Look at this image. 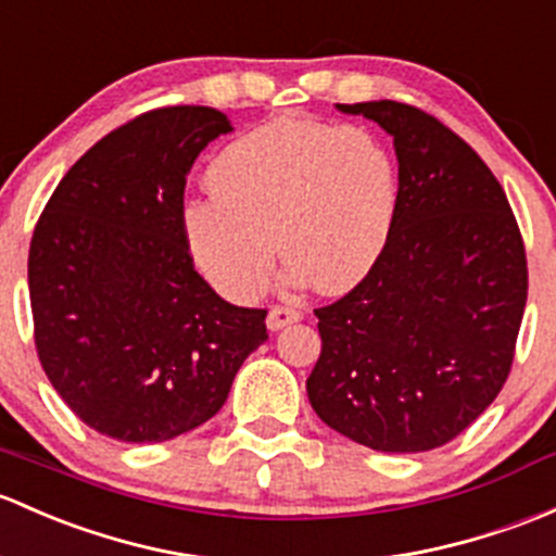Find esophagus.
<instances>
[{"label": "esophagus", "mask_w": 556, "mask_h": 556, "mask_svg": "<svg viewBox=\"0 0 556 556\" xmlns=\"http://www.w3.org/2000/svg\"><path fill=\"white\" fill-rule=\"evenodd\" d=\"M298 319H303V314L298 312V308H290V306H274L271 312H268L266 317V325L268 330H282V327L298 323Z\"/></svg>", "instance_id": "esophagus-1"}]
</instances>
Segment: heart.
Segmentation results:
<instances>
[{"label":"heart","instance_id":"heart-1","mask_svg":"<svg viewBox=\"0 0 556 556\" xmlns=\"http://www.w3.org/2000/svg\"><path fill=\"white\" fill-rule=\"evenodd\" d=\"M207 180L213 194L184 204V229L202 271L233 301L261 293L274 242L293 282L356 288L381 261L400 207V170L376 132L298 116L231 140Z\"/></svg>","mask_w":556,"mask_h":556}]
</instances>
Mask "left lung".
I'll list each match as a JSON object with an SVG mask.
<instances>
[{
	"label": "left lung",
	"mask_w": 556,
	"mask_h": 556,
	"mask_svg": "<svg viewBox=\"0 0 556 556\" xmlns=\"http://www.w3.org/2000/svg\"><path fill=\"white\" fill-rule=\"evenodd\" d=\"M336 109L394 138L400 207L372 271L314 308L308 402L359 445L424 453L469 429L509 378L528 301L522 233L490 167L437 116L396 101Z\"/></svg>",
	"instance_id": "1"
}]
</instances>
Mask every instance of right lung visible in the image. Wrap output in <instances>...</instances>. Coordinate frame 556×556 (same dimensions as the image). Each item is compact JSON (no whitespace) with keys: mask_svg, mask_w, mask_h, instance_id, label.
<instances>
[{"mask_svg":"<svg viewBox=\"0 0 556 556\" xmlns=\"http://www.w3.org/2000/svg\"><path fill=\"white\" fill-rule=\"evenodd\" d=\"M231 132L207 106L146 111L63 175L28 250L34 343L52 389L98 434L165 442L224 407L268 338L266 308L224 301L194 268L186 175Z\"/></svg>","mask_w":556,"mask_h":556,"instance_id":"right-lung-1","label":"right lung"}]
</instances>
